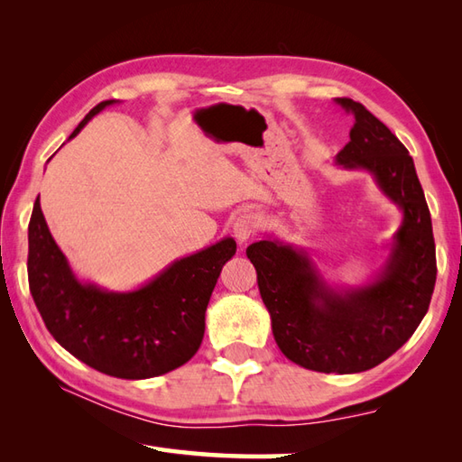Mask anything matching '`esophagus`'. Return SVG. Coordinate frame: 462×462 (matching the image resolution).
<instances>
[{
	"label": "esophagus",
	"mask_w": 462,
	"mask_h": 462,
	"mask_svg": "<svg viewBox=\"0 0 462 462\" xmlns=\"http://www.w3.org/2000/svg\"><path fill=\"white\" fill-rule=\"evenodd\" d=\"M260 228H262V216L256 212H242L236 216V220L232 224L234 238H236L240 244L256 236Z\"/></svg>",
	"instance_id": "obj_1"
}]
</instances>
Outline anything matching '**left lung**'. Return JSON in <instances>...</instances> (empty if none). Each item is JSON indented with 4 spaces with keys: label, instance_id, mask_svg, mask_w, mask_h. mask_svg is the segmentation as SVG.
I'll list each match as a JSON object with an SVG mask.
<instances>
[{
    "label": "left lung",
    "instance_id": "left-lung-1",
    "mask_svg": "<svg viewBox=\"0 0 462 462\" xmlns=\"http://www.w3.org/2000/svg\"><path fill=\"white\" fill-rule=\"evenodd\" d=\"M336 103L353 115L337 164L371 172L403 210L385 268L367 286L337 291L306 252L288 244L254 242L246 256L256 268L283 356L311 371L359 373L379 365L413 336L433 296L437 258L430 212L409 151L361 103L347 97Z\"/></svg>",
    "mask_w": 462,
    "mask_h": 462
}]
</instances>
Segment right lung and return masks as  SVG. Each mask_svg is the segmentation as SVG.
I'll return each mask as SVG.
<instances>
[{
    "mask_svg": "<svg viewBox=\"0 0 462 462\" xmlns=\"http://www.w3.org/2000/svg\"><path fill=\"white\" fill-rule=\"evenodd\" d=\"M89 111L69 139L97 113ZM236 242L172 262L134 291H106L75 278L47 228L39 200L29 220L27 276L35 306L59 346L87 365L119 379H149L184 365L204 337V313Z\"/></svg>",
    "mask_w": 462,
    "mask_h": 462,
    "instance_id": "obj_1",
    "label": "right lung"
}]
</instances>
